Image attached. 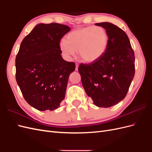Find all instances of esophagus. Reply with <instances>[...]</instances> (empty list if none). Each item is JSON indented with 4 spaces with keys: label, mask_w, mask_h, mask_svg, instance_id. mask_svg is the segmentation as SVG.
I'll use <instances>...</instances> for the list:
<instances>
[{
    "label": "esophagus",
    "mask_w": 152,
    "mask_h": 152,
    "mask_svg": "<svg viewBox=\"0 0 152 152\" xmlns=\"http://www.w3.org/2000/svg\"><path fill=\"white\" fill-rule=\"evenodd\" d=\"M78 68H79V65H78V64H76V67H75V70L76 71L78 70Z\"/></svg>",
    "instance_id": "obj_1"
}]
</instances>
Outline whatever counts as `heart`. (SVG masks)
<instances>
[{"instance_id": "1", "label": "heart", "mask_w": 152, "mask_h": 152, "mask_svg": "<svg viewBox=\"0 0 152 152\" xmlns=\"http://www.w3.org/2000/svg\"><path fill=\"white\" fill-rule=\"evenodd\" d=\"M108 35L102 26H89L75 29L61 40L59 48L65 56H74L76 50L86 62H94L102 57L107 49Z\"/></svg>"}]
</instances>
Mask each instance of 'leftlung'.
<instances>
[{
    "label": "left lung",
    "instance_id": "1",
    "mask_svg": "<svg viewBox=\"0 0 152 152\" xmlns=\"http://www.w3.org/2000/svg\"><path fill=\"white\" fill-rule=\"evenodd\" d=\"M108 35L107 49L98 60L81 63L79 72L86 94L99 107L108 108L122 101L135 73V56L126 32L108 22L96 23Z\"/></svg>",
    "mask_w": 152,
    "mask_h": 152
}]
</instances>
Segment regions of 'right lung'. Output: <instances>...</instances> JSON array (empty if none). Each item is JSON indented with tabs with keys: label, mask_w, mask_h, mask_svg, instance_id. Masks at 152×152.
<instances>
[{
	"label": "right lung",
	"mask_w": 152,
	"mask_h": 152,
	"mask_svg": "<svg viewBox=\"0 0 152 152\" xmlns=\"http://www.w3.org/2000/svg\"><path fill=\"white\" fill-rule=\"evenodd\" d=\"M70 30L56 23H40L21 43L16 58V79L26 102L40 111L57 109L65 99L75 64L64 60L59 42Z\"/></svg>",
	"instance_id": "1"
}]
</instances>
